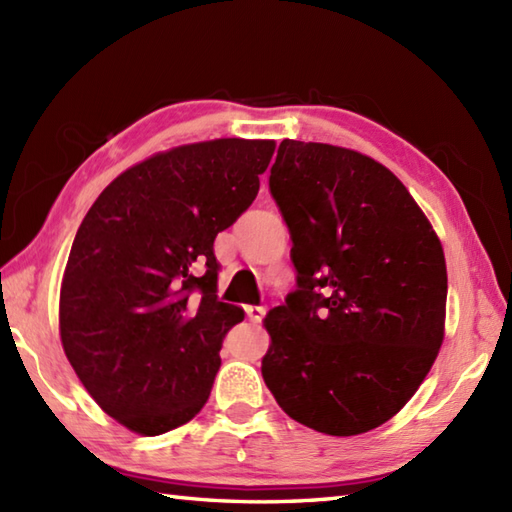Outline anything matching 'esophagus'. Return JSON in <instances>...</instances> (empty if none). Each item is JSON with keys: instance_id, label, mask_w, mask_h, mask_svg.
Instances as JSON below:
<instances>
[{"instance_id": "1", "label": "esophagus", "mask_w": 512, "mask_h": 512, "mask_svg": "<svg viewBox=\"0 0 512 512\" xmlns=\"http://www.w3.org/2000/svg\"><path fill=\"white\" fill-rule=\"evenodd\" d=\"M266 314V308L264 306H246V317L253 321V323H259L264 319Z\"/></svg>"}]
</instances>
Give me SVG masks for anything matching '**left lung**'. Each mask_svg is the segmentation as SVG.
Masks as SVG:
<instances>
[{"instance_id": "1", "label": "left lung", "mask_w": 512, "mask_h": 512, "mask_svg": "<svg viewBox=\"0 0 512 512\" xmlns=\"http://www.w3.org/2000/svg\"><path fill=\"white\" fill-rule=\"evenodd\" d=\"M268 187L297 290L266 317L264 383L314 431H372L416 394L442 345L440 239L405 184L352 149L281 140Z\"/></svg>"}]
</instances>
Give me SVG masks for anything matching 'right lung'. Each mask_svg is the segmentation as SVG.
I'll list each match as a JSON object with an SVG mask.
<instances>
[{
    "instance_id": "obj_1",
    "label": "right lung",
    "mask_w": 512,
    "mask_h": 512,
    "mask_svg": "<svg viewBox=\"0 0 512 512\" xmlns=\"http://www.w3.org/2000/svg\"><path fill=\"white\" fill-rule=\"evenodd\" d=\"M273 140L217 138L121 173L76 231L63 273L65 356L99 407L140 436L189 422L209 400L226 332L215 237L242 215Z\"/></svg>"
}]
</instances>
